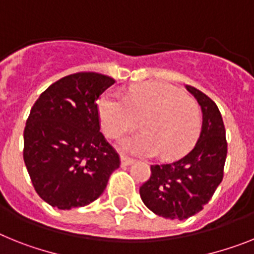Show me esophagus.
I'll return each instance as SVG.
<instances>
[{
	"mask_svg": "<svg viewBox=\"0 0 254 254\" xmlns=\"http://www.w3.org/2000/svg\"><path fill=\"white\" fill-rule=\"evenodd\" d=\"M130 164H133V159L127 156H121V167H127Z\"/></svg>",
	"mask_w": 254,
	"mask_h": 254,
	"instance_id": "34e87169",
	"label": "esophagus"
}]
</instances>
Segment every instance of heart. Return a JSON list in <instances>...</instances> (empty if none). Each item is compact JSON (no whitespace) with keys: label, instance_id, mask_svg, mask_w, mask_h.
Returning <instances> with one entry per match:
<instances>
[{"label":"heart","instance_id":"b5f03b06","mask_svg":"<svg viewBox=\"0 0 254 254\" xmlns=\"http://www.w3.org/2000/svg\"><path fill=\"white\" fill-rule=\"evenodd\" d=\"M101 127L115 139L137 127L140 119L143 131L120 140L119 148L135 156L172 160L189 152L201 127L200 108L192 98L177 87L160 82L131 86L125 98L117 91L104 93L98 103Z\"/></svg>","mask_w":254,"mask_h":254}]
</instances>
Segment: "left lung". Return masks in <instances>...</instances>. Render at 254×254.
Returning <instances> with one entry per match:
<instances>
[{"label":"left lung","instance_id":"left-lung-1","mask_svg":"<svg viewBox=\"0 0 254 254\" xmlns=\"http://www.w3.org/2000/svg\"><path fill=\"white\" fill-rule=\"evenodd\" d=\"M203 114L195 147L174 163L151 165L150 180L139 189L140 199L155 214L186 219L203 209L222 182L227 142L217 104L196 87L186 85Z\"/></svg>","mask_w":254,"mask_h":254}]
</instances>
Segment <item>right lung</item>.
Returning <instances> with one entry per match:
<instances>
[{
    "label": "right lung",
    "instance_id": "right-lung-1",
    "mask_svg": "<svg viewBox=\"0 0 254 254\" xmlns=\"http://www.w3.org/2000/svg\"><path fill=\"white\" fill-rule=\"evenodd\" d=\"M114 78L80 72L40 95L24 129L23 157L36 192L58 209L93 203L103 193L120 157L99 127L98 98Z\"/></svg>",
    "mask_w": 254,
    "mask_h": 254
}]
</instances>
